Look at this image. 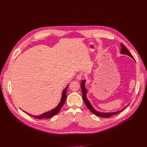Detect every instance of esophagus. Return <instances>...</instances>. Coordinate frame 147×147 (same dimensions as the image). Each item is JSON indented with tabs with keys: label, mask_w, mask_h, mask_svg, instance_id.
Masks as SVG:
<instances>
[{
	"label": "esophagus",
	"mask_w": 147,
	"mask_h": 147,
	"mask_svg": "<svg viewBox=\"0 0 147 147\" xmlns=\"http://www.w3.org/2000/svg\"><path fill=\"white\" fill-rule=\"evenodd\" d=\"M76 78L78 80H80L82 78V75L81 74H78L77 76V77H76Z\"/></svg>",
	"instance_id": "34e87169"
}]
</instances>
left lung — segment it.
I'll list each match as a JSON object with an SVG mask.
<instances>
[{"instance_id":"1","label":"left lung","mask_w":147,"mask_h":147,"mask_svg":"<svg viewBox=\"0 0 147 147\" xmlns=\"http://www.w3.org/2000/svg\"><path fill=\"white\" fill-rule=\"evenodd\" d=\"M121 51L120 53L121 54H124V55H128L129 56H130L131 57H132L133 59H134L133 56H132V55L130 53V52L129 51V50L127 49V48L125 47L123 44H121ZM85 84H86V81L85 80H82L81 83V90H82V97H83V99L84 101L85 102L86 105L87 106V107L90 109V111L92 112L94 114H95V115L101 117H109L113 115H115L116 114L119 113V112H121L123 110H124L125 108H126L127 106H129V105L125 107V108H124L123 109L117 111V112H108V113H104V112H100L99 111H97L96 110H95L93 107L92 106V105L91 104L90 102L88 100V99L86 97V94H87V90L85 87Z\"/></svg>"}]
</instances>
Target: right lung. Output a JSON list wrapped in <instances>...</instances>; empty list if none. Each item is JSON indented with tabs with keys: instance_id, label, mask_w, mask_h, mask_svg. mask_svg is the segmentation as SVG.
I'll return each mask as SVG.
<instances>
[{
	"instance_id": "1",
	"label": "right lung",
	"mask_w": 147,
	"mask_h": 147,
	"mask_svg": "<svg viewBox=\"0 0 147 147\" xmlns=\"http://www.w3.org/2000/svg\"><path fill=\"white\" fill-rule=\"evenodd\" d=\"M69 87V84L67 86V87L65 88V90H63V91L62 92V95H61V100L59 102V103L58 104V105L54 109H53L52 110L49 111V112H45L42 115H38V116H34V115H32L26 112H24L25 113H26L27 114H28V115L33 117H35L36 119H49V118H51L53 116H54L55 115H56L59 111L61 109V108H62V107L63 106V105L65 102V100H66V97H67V95H66V91H67V88Z\"/></svg>"
}]
</instances>
